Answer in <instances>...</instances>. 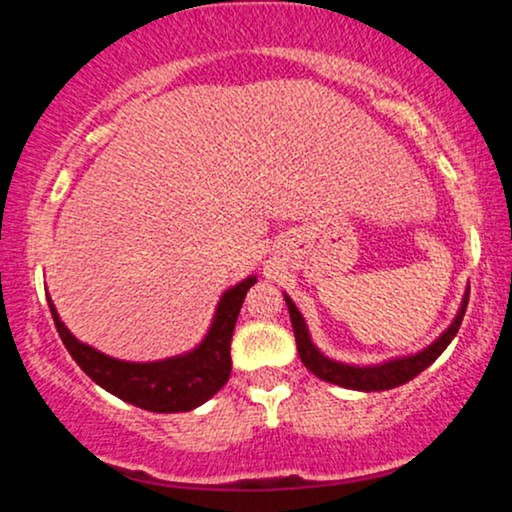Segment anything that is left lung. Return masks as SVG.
<instances>
[{
	"label": "left lung",
	"instance_id": "8db88e82",
	"mask_svg": "<svg viewBox=\"0 0 512 512\" xmlns=\"http://www.w3.org/2000/svg\"><path fill=\"white\" fill-rule=\"evenodd\" d=\"M284 301L291 315L293 334H296L298 356H301L303 366L308 368L310 373L317 375L320 380H325V383L346 387V390L383 392L414 380L421 370H426L445 349H448V344L455 339V334L462 325L464 310H467V301H469V286L467 291H464L462 303L460 308H457L455 317H452V322L438 334L436 339H433L431 344L424 346L421 351H416V354L392 356L380 363H344V361H337V358L327 356L325 351L313 342V337H310V330H308V322H305L301 310L296 308V303L291 301L289 293H284Z\"/></svg>",
	"mask_w": 512,
	"mask_h": 512
}]
</instances>
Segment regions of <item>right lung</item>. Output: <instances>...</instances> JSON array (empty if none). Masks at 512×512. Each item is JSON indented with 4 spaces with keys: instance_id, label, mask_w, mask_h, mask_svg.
<instances>
[{
    "instance_id": "obj_1",
    "label": "right lung",
    "mask_w": 512,
    "mask_h": 512,
    "mask_svg": "<svg viewBox=\"0 0 512 512\" xmlns=\"http://www.w3.org/2000/svg\"><path fill=\"white\" fill-rule=\"evenodd\" d=\"M252 284H257L255 274L245 276L221 293L202 342L192 346L190 351L158 358V361H122V358L93 349L91 344L79 342L62 322L50 293L48 305L64 346L93 383L139 409L156 411V414H178V411L202 407L228 383L231 337L245 293Z\"/></svg>"
}]
</instances>
